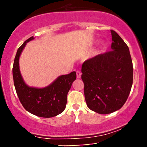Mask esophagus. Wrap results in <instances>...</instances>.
<instances>
[{"instance_id": "34e87169", "label": "esophagus", "mask_w": 147, "mask_h": 147, "mask_svg": "<svg viewBox=\"0 0 147 147\" xmlns=\"http://www.w3.org/2000/svg\"><path fill=\"white\" fill-rule=\"evenodd\" d=\"M76 73H77V77L78 79L81 78V76H82V72L80 71H79V70H77V72H76Z\"/></svg>"}]
</instances>
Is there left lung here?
I'll return each instance as SVG.
<instances>
[{
  "label": "left lung",
  "instance_id": "left-lung-1",
  "mask_svg": "<svg viewBox=\"0 0 147 147\" xmlns=\"http://www.w3.org/2000/svg\"><path fill=\"white\" fill-rule=\"evenodd\" d=\"M111 32V51L86 60L82 67L86 102L90 110L99 114L120 109L133 84V68L129 47L116 32Z\"/></svg>",
  "mask_w": 147,
  "mask_h": 147
}]
</instances>
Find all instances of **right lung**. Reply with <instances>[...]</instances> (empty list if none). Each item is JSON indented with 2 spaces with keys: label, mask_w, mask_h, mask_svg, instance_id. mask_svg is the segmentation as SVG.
<instances>
[{
  "label": "right lung",
  "mask_w": 147,
  "mask_h": 147,
  "mask_svg": "<svg viewBox=\"0 0 147 147\" xmlns=\"http://www.w3.org/2000/svg\"><path fill=\"white\" fill-rule=\"evenodd\" d=\"M34 38L32 36L26 40L16 52L12 69L15 89L20 102L27 111L38 117H55L65 110L67 95L77 75L75 71L61 75L51 84L41 88L27 85L20 72L19 58L27 43Z\"/></svg>",
  "instance_id": "add662e5"
}]
</instances>
